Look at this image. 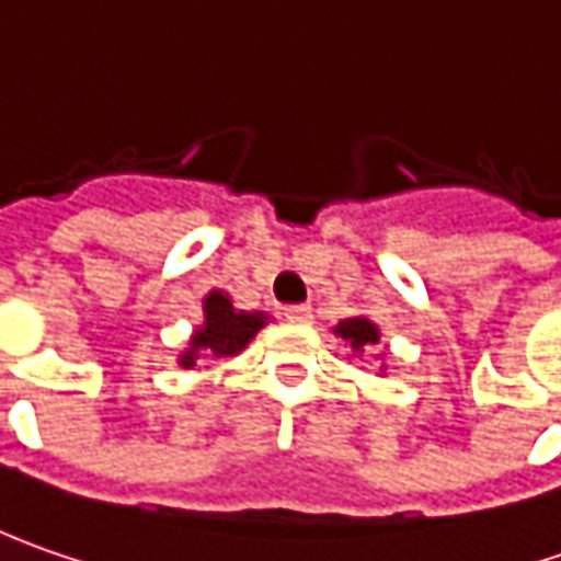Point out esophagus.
Returning a JSON list of instances; mask_svg holds the SVG:
<instances>
[{"label": "esophagus", "mask_w": 561, "mask_h": 561, "mask_svg": "<svg viewBox=\"0 0 561 561\" xmlns=\"http://www.w3.org/2000/svg\"><path fill=\"white\" fill-rule=\"evenodd\" d=\"M285 319H288V322H313V307H310V304L285 307Z\"/></svg>", "instance_id": "obj_1"}]
</instances>
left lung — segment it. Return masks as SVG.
Here are the masks:
<instances>
[{
    "label": "left lung",
    "instance_id": "left-lung-1",
    "mask_svg": "<svg viewBox=\"0 0 561 561\" xmlns=\"http://www.w3.org/2000/svg\"><path fill=\"white\" fill-rule=\"evenodd\" d=\"M335 335L351 344V351H373L381 339V332H378L376 322H369L366 317H354V319H341L339 325H335Z\"/></svg>",
    "mask_w": 561,
    "mask_h": 561
}]
</instances>
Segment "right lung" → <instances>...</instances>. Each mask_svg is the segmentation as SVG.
Returning a JSON list of instances; mask_svg holds the SVG:
<instances>
[{
  "label": "right lung",
  "instance_id": "1",
  "mask_svg": "<svg viewBox=\"0 0 561 561\" xmlns=\"http://www.w3.org/2000/svg\"><path fill=\"white\" fill-rule=\"evenodd\" d=\"M266 322V313H244L236 310L229 295L222 291H210L204 298V322L195 329V335L188 341L183 354H180V366L192 369L198 357L220 359L236 357L248 347V341L254 339Z\"/></svg>",
  "mask_w": 561,
  "mask_h": 561
}]
</instances>
